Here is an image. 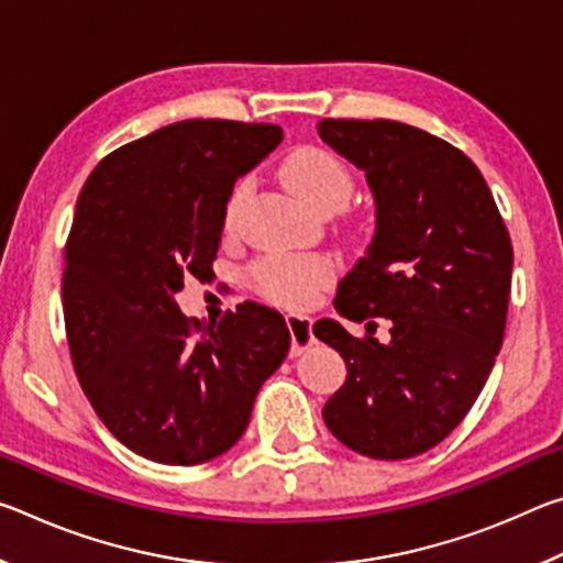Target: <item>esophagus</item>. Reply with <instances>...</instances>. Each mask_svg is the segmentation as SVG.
<instances>
[{
	"mask_svg": "<svg viewBox=\"0 0 563 563\" xmlns=\"http://www.w3.org/2000/svg\"><path fill=\"white\" fill-rule=\"evenodd\" d=\"M285 322H288L290 338H292L290 355L298 357L312 345V342H316V335H312V320L305 318V316H292V312H290V316L285 318Z\"/></svg>",
	"mask_w": 563,
	"mask_h": 563,
	"instance_id": "34e87169",
	"label": "esophagus"
}]
</instances>
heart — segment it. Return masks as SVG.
<instances>
[{
  "mask_svg": "<svg viewBox=\"0 0 563 563\" xmlns=\"http://www.w3.org/2000/svg\"><path fill=\"white\" fill-rule=\"evenodd\" d=\"M280 180L310 211L332 213L352 196V176L342 161L318 146H300L285 156ZM247 196V184H238L225 206V223L233 225ZM330 278V265L320 258H278L258 265L255 285L265 298L288 308L310 302Z\"/></svg>",
  "mask_w": 563,
  "mask_h": 563,
  "instance_id": "1",
  "label": "heart"
}]
</instances>
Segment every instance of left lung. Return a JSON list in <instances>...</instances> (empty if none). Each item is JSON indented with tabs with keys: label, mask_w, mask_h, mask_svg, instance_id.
I'll list each match as a JSON object with an SVG mask.
<instances>
[{
	"label": "left lung",
	"mask_w": 563,
	"mask_h": 563,
	"mask_svg": "<svg viewBox=\"0 0 563 563\" xmlns=\"http://www.w3.org/2000/svg\"><path fill=\"white\" fill-rule=\"evenodd\" d=\"M320 139L365 170L375 235L312 325L347 379L322 409L357 454L407 460L440 444L479 397L507 325L514 251L487 180L460 148L399 121L322 119ZM375 317L390 342L373 339Z\"/></svg>",
	"instance_id": "1"
}]
</instances>
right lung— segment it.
I'll return each mask as SVG.
<instances>
[{
  "label": "right lung",
  "instance_id": "obj_1",
  "mask_svg": "<svg viewBox=\"0 0 563 563\" xmlns=\"http://www.w3.org/2000/svg\"><path fill=\"white\" fill-rule=\"evenodd\" d=\"M283 141L275 123L188 119L111 151L84 184L64 251V322L84 395L151 462L190 466L241 440L283 365L278 310L186 318L184 278H213L235 180Z\"/></svg>",
  "mask_w": 563,
  "mask_h": 563
}]
</instances>
